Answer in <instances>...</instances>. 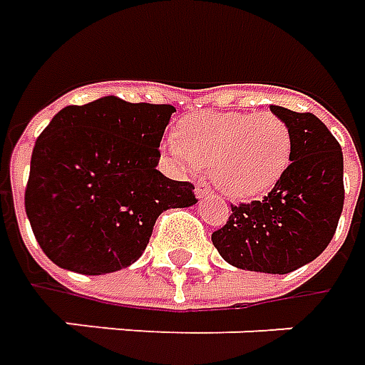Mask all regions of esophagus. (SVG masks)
Masks as SVG:
<instances>
[{
	"label": "esophagus",
	"instance_id": "1",
	"mask_svg": "<svg viewBox=\"0 0 365 365\" xmlns=\"http://www.w3.org/2000/svg\"><path fill=\"white\" fill-rule=\"evenodd\" d=\"M195 195L202 200V197H205V195H212V187L207 185V183L203 182H197L195 183Z\"/></svg>",
	"mask_w": 365,
	"mask_h": 365
}]
</instances>
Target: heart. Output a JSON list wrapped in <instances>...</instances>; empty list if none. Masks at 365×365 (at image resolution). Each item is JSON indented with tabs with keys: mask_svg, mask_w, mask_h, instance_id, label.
Returning a JSON list of instances; mask_svg holds the SVG:
<instances>
[{
	"mask_svg": "<svg viewBox=\"0 0 365 365\" xmlns=\"http://www.w3.org/2000/svg\"><path fill=\"white\" fill-rule=\"evenodd\" d=\"M163 151L180 165L210 168L220 192L252 200L269 192L286 173L292 133L272 111H203L185 115Z\"/></svg>",
	"mask_w": 365,
	"mask_h": 365,
	"instance_id": "obj_1",
	"label": "heart"
}]
</instances>
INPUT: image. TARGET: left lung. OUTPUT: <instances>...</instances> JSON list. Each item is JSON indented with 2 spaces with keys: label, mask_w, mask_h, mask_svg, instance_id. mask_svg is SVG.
<instances>
[{
  "label": "left lung",
  "mask_w": 365,
  "mask_h": 365,
  "mask_svg": "<svg viewBox=\"0 0 365 365\" xmlns=\"http://www.w3.org/2000/svg\"><path fill=\"white\" fill-rule=\"evenodd\" d=\"M269 110L289 128L292 163L264 200L232 205L212 242L240 269L289 274L314 262L336 234L344 210V155L314 113Z\"/></svg>",
  "instance_id": "1"
}]
</instances>
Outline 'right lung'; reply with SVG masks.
Segmentation results:
<instances>
[{
  "label": "right lung",
  "mask_w": 365,
  "mask_h": 365,
  "mask_svg": "<svg viewBox=\"0 0 365 365\" xmlns=\"http://www.w3.org/2000/svg\"><path fill=\"white\" fill-rule=\"evenodd\" d=\"M173 106L115 96L68 106L37 138L26 214L56 266L83 276L111 274L140 259L155 220L197 202L190 182L155 170Z\"/></svg>",
  "instance_id": "right-lung-1"
}]
</instances>
